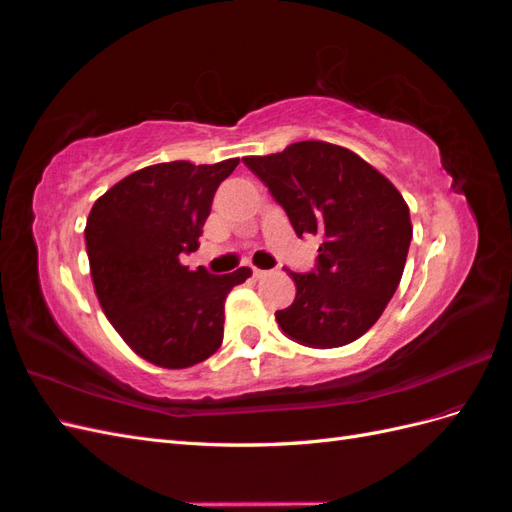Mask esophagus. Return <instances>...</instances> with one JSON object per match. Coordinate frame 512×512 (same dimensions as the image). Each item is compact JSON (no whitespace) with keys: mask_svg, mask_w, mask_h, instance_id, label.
<instances>
[{"mask_svg":"<svg viewBox=\"0 0 512 512\" xmlns=\"http://www.w3.org/2000/svg\"><path fill=\"white\" fill-rule=\"evenodd\" d=\"M254 275H256V277H265V275H269V271H265V269H256V267H254Z\"/></svg>","mask_w":512,"mask_h":512,"instance_id":"esophagus-1","label":"esophagus"}]
</instances>
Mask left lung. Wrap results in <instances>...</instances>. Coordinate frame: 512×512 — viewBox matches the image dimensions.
Instances as JSON below:
<instances>
[{
	"instance_id": "8db88e82",
	"label": "left lung",
	"mask_w": 512,
	"mask_h": 512,
	"mask_svg": "<svg viewBox=\"0 0 512 512\" xmlns=\"http://www.w3.org/2000/svg\"><path fill=\"white\" fill-rule=\"evenodd\" d=\"M243 164L267 185L299 237L318 235L316 269L290 273L280 329L309 348L346 346L367 333L395 294L412 239L410 209L382 173L324 141L292 143Z\"/></svg>"
}]
</instances>
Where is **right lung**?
I'll return each mask as SVG.
<instances>
[{
	"instance_id": "add662e5",
	"label": "right lung",
	"mask_w": 512,
	"mask_h": 512,
	"mask_svg": "<svg viewBox=\"0 0 512 512\" xmlns=\"http://www.w3.org/2000/svg\"><path fill=\"white\" fill-rule=\"evenodd\" d=\"M239 158L185 160L136 170L89 211L85 243L91 280L106 318L138 356L166 367H192L222 346L224 301L252 271L211 275L181 265L198 250L218 185Z\"/></svg>"
}]
</instances>
